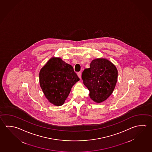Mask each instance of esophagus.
<instances>
[{"label":"esophagus","instance_id":"esophagus-1","mask_svg":"<svg viewBox=\"0 0 152 152\" xmlns=\"http://www.w3.org/2000/svg\"><path fill=\"white\" fill-rule=\"evenodd\" d=\"M77 76H78V77H79V78H80V79H81V72H78V73H77Z\"/></svg>","mask_w":152,"mask_h":152}]
</instances>
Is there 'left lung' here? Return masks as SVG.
<instances>
[{
  "label": "left lung",
  "instance_id": "1",
  "mask_svg": "<svg viewBox=\"0 0 152 152\" xmlns=\"http://www.w3.org/2000/svg\"><path fill=\"white\" fill-rule=\"evenodd\" d=\"M116 66L104 58L92 61L90 68L84 69L82 74L83 84L89 91V96L95 102L105 101L113 93L117 81Z\"/></svg>",
  "mask_w": 152,
  "mask_h": 152
}]
</instances>
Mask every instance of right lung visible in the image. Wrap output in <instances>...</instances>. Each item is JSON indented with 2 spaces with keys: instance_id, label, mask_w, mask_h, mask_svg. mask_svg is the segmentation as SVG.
Returning <instances> with one entry per match:
<instances>
[{
  "instance_id": "right-lung-1",
  "label": "right lung",
  "mask_w": 152,
  "mask_h": 152,
  "mask_svg": "<svg viewBox=\"0 0 152 152\" xmlns=\"http://www.w3.org/2000/svg\"><path fill=\"white\" fill-rule=\"evenodd\" d=\"M80 80L71 65L60 58L50 59L39 72V84L49 101L63 104L72 86Z\"/></svg>"
}]
</instances>
